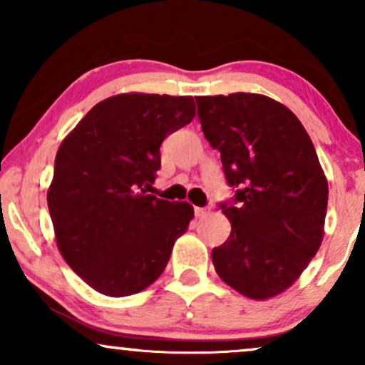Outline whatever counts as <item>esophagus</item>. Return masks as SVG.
<instances>
[{"label":"esophagus","instance_id":"esophagus-1","mask_svg":"<svg viewBox=\"0 0 365 365\" xmlns=\"http://www.w3.org/2000/svg\"><path fill=\"white\" fill-rule=\"evenodd\" d=\"M194 212H195V216L197 217H206V216H209V209H206V207H195L194 209Z\"/></svg>","mask_w":365,"mask_h":365}]
</instances>
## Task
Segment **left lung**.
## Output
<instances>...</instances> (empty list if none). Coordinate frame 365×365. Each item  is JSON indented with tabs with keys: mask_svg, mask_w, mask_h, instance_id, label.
<instances>
[{
	"mask_svg": "<svg viewBox=\"0 0 365 365\" xmlns=\"http://www.w3.org/2000/svg\"><path fill=\"white\" fill-rule=\"evenodd\" d=\"M200 127L221 153L226 182L221 202L232 223L212 249L217 276L242 295L271 299L302 274L319 250L328 207V180L304 125L262 94L195 98Z\"/></svg>",
	"mask_w": 365,
	"mask_h": 365,
	"instance_id": "1",
	"label": "left lung"
}]
</instances>
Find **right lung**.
<instances>
[{
	"mask_svg": "<svg viewBox=\"0 0 365 365\" xmlns=\"http://www.w3.org/2000/svg\"><path fill=\"white\" fill-rule=\"evenodd\" d=\"M195 116L194 98L118 94L61 142L48 207L58 249L96 292L127 297L154 283L194 217L188 202L148 194L163 140Z\"/></svg>",
	"mask_w": 365,
	"mask_h": 365,
	"instance_id": "obj_1",
	"label": "right lung"
}]
</instances>
